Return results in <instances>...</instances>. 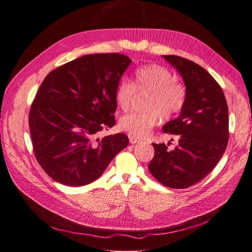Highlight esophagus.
<instances>
[{
    "label": "esophagus",
    "mask_w": 252,
    "mask_h": 252,
    "mask_svg": "<svg viewBox=\"0 0 252 252\" xmlns=\"http://www.w3.org/2000/svg\"><path fill=\"white\" fill-rule=\"evenodd\" d=\"M128 139H130V143L131 144H136V143L140 142V139L138 137L134 136V135H131V134H128Z\"/></svg>",
    "instance_id": "34e87169"
}]
</instances>
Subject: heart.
Listing matches in <instances>:
<instances>
[{
    "instance_id": "obj_1",
    "label": "heart",
    "mask_w": 252,
    "mask_h": 252,
    "mask_svg": "<svg viewBox=\"0 0 252 252\" xmlns=\"http://www.w3.org/2000/svg\"><path fill=\"white\" fill-rule=\"evenodd\" d=\"M134 81L122 78L116 87L115 98L118 107L127 110L135 89L148 93L145 112H133L122 117L119 126L136 137L147 136L153 128L164 119L173 118L181 112L186 104L187 89L184 84L175 80L174 75L159 64H148L138 67Z\"/></svg>"
}]
</instances>
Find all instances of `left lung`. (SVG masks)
Segmentation results:
<instances>
[{"instance_id": "left-lung-1", "label": "left lung", "mask_w": 252, "mask_h": 252, "mask_svg": "<svg viewBox=\"0 0 252 252\" xmlns=\"http://www.w3.org/2000/svg\"><path fill=\"white\" fill-rule=\"evenodd\" d=\"M183 78L187 98L176 119L162 126L179 136L178 146L153 144L148 169L163 186L185 189L206 177L221 159L229 140V112L219 84L205 68L177 56H163Z\"/></svg>"}]
</instances>
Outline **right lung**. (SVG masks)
I'll return each instance as SVG.
<instances>
[{"label":"right lung","instance_id":"add662e5","mask_svg":"<svg viewBox=\"0 0 252 252\" xmlns=\"http://www.w3.org/2000/svg\"><path fill=\"white\" fill-rule=\"evenodd\" d=\"M132 62L120 54L87 55L46 76L29 116L34 155L52 179L80 187L96 180L128 144L115 126V91Z\"/></svg>","mask_w":252,"mask_h":252}]
</instances>
